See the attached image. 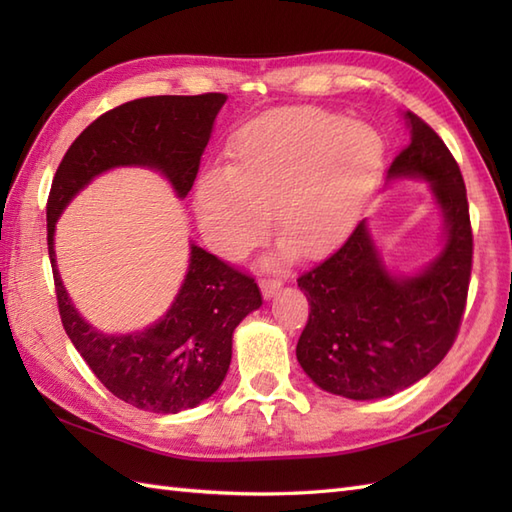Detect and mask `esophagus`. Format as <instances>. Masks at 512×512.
<instances>
[{
	"label": "esophagus",
	"mask_w": 512,
	"mask_h": 512,
	"mask_svg": "<svg viewBox=\"0 0 512 512\" xmlns=\"http://www.w3.org/2000/svg\"><path fill=\"white\" fill-rule=\"evenodd\" d=\"M281 286H284V284H281V279H262V281H259V288H262V295L266 299H273Z\"/></svg>",
	"instance_id": "esophagus-1"
}]
</instances>
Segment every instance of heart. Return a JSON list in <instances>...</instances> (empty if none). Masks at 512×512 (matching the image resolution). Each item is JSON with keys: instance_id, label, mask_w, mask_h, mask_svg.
<instances>
[{"instance_id": "1", "label": "heart", "mask_w": 512, "mask_h": 512, "mask_svg": "<svg viewBox=\"0 0 512 512\" xmlns=\"http://www.w3.org/2000/svg\"><path fill=\"white\" fill-rule=\"evenodd\" d=\"M376 127L319 107H286L253 118L228 140V165L206 167L193 191L198 228L217 255L244 259L268 233V264L314 257L339 244L385 167Z\"/></svg>"}]
</instances>
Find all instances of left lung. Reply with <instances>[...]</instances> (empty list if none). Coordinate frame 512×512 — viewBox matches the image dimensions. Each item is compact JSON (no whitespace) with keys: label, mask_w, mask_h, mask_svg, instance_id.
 I'll use <instances>...</instances> for the list:
<instances>
[{"label":"left lung","mask_w":512,"mask_h":512,"mask_svg":"<svg viewBox=\"0 0 512 512\" xmlns=\"http://www.w3.org/2000/svg\"><path fill=\"white\" fill-rule=\"evenodd\" d=\"M409 145L387 169L391 182L429 184L442 217L438 253L413 273L391 268L367 220L297 284L310 319L297 361L314 385L350 400H378L418 383L458 334L469 292L473 235L458 162L433 129L402 112Z\"/></svg>","instance_id":"8db88e82"}]
</instances>
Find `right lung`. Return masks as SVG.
I'll return each mask as SVG.
<instances>
[{
    "mask_svg": "<svg viewBox=\"0 0 512 512\" xmlns=\"http://www.w3.org/2000/svg\"><path fill=\"white\" fill-rule=\"evenodd\" d=\"M226 99L149 96L116 107L83 129L52 180L48 253L63 328L96 378L143 411L178 413L211 398L231 365L233 332L262 306V292L255 279L191 242L187 275L169 310L143 330L107 334L83 319L65 290L54 233L65 206L94 178L118 167L158 171L180 200L187 198Z\"/></svg>",
    "mask_w": 512,
    "mask_h": 512,
    "instance_id": "add662e5",
    "label": "right lung"
}]
</instances>
